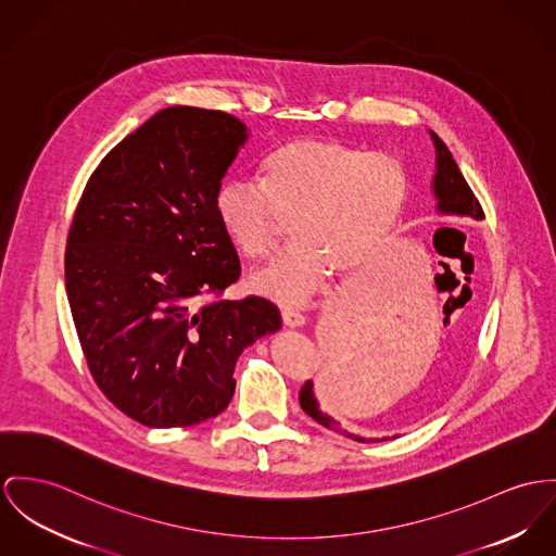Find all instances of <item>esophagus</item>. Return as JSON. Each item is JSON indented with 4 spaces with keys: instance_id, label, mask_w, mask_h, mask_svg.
Instances as JSON below:
<instances>
[{
    "instance_id": "obj_1",
    "label": "esophagus",
    "mask_w": 556,
    "mask_h": 556,
    "mask_svg": "<svg viewBox=\"0 0 556 556\" xmlns=\"http://www.w3.org/2000/svg\"><path fill=\"white\" fill-rule=\"evenodd\" d=\"M281 319H283L286 328H302L306 324V317L300 315L296 311H283Z\"/></svg>"
}]
</instances>
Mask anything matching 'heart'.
I'll use <instances>...</instances> for the list:
<instances>
[{
	"label": "heart",
	"instance_id": "1",
	"mask_svg": "<svg viewBox=\"0 0 556 556\" xmlns=\"http://www.w3.org/2000/svg\"><path fill=\"white\" fill-rule=\"evenodd\" d=\"M262 187L226 179L214 210L230 248L250 260L268 256L281 224H294V250L252 277L260 296L302 306L328 275L349 281L391 245L408 207V179L387 156L330 137H296L262 165Z\"/></svg>",
	"mask_w": 556,
	"mask_h": 556
}]
</instances>
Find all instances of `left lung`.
Returning <instances> with one entry per match:
<instances>
[{
  "label": "left lung",
  "mask_w": 556,
  "mask_h": 556,
  "mask_svg": "<svg viewBox=\"0 0 556 556\" xmlns=\"http://www.w3.org/2000/svg\"><path fill=\"white\" fill-rule=\"evenodd\" d=\"M429 137L435 150V172L431 177L435 212L440 215L482 219V207L473 197L464 173L459 172L451 150L433 130H429ZM375 357H379L375 332L359 326L355 328L353 321H339L328 328L326 359L321 364L317 383L306 381L300 389L302 410L324 428L339 431L357 442H372L342 429L334 415H339L337 408L342 402H346L359 389V384L366 381V377L375 368Z\"/></svg>",
  "instance_id": "left-lung-1"
}]
</instances>
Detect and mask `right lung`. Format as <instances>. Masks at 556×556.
<instances>
[{
  "mask_svg": "<svg viewBox=\"0 0 556 556\" xmlns=\"http://www.w3.org/2000/svg\"><path fill=\"white\" fill-rule=\"evenodd\" d=\"M248 139L230 114L161 110L99 163L74 215L65 290L86 364L148 428L219 415L243 349L281 328L268 300L207 302L241 273L214 201Z\"/></svg>",
  "mask_w": 556,
  "mask_h": 556,
  "instance_id": "right-lung-1",
  "label": "right lung"
}]
</instances>
